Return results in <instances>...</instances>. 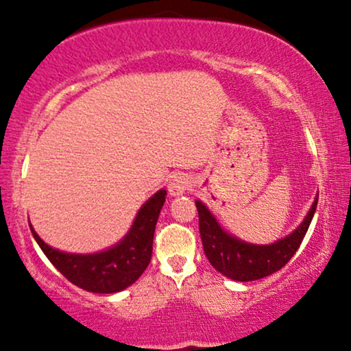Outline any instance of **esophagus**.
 I'll use <instances>...</instances> for the list:
<instances>
[{
  "instance_id": "obj_1",
  "label": "esophagus",
  "mask_w": 351,
  "mask_h": 351,
  "mask_svg": "<svg viewBox=\"0 0 351 351\" xmlns=\"http://www.w3.org/2000/svg\"><path fill=\"white\" fill-rule=\"evenodd\" d=\"M191 186V181L186 175H176L173 176L170 184H168V193L173 197H180V195H183L188 188Z\"/></svg>"
}]
</instances>
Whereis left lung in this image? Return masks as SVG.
I'll return each mask as SVG.
<instances>
[{"label":"left lung","mask_w":351,"mask_h":351,"mask_svg":"<svg viewBox=\"0 0 351 351\" xmlns=\"http://www.w3.org/2000/svg\"><path fill=\"white\" fill-rule=\"evenodd\" d=\"M195 207L199 212L200 239L210 263L223 276L234 281L249 282L276 273L292 258L310 228L317 207V194L303 221L291 234L273 244H250L237 239L236 236L223 230L221 224L204 202L195 200Z\"/></svg>","instance_id":"obj_1"}]
</instances>
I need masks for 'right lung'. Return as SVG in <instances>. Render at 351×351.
I'll use <instances>...</instances> for the list:
<instances>
[{
  "label": "right lung",
  "instance_id": "1",
  "mask_svg": "<svg viewBox=\"0 0 351 351\" xmlns=\"http://www.w3.org/2000/svg\"><path fill=\"white\" fill-rule=\"evenodd\" d=\"M165 189H158L138 210L130 231L109 249L95 254H70L54 249L30 231L36 244L62 276L75 286L95 293H115L132 286L147 268L152 256V241L160 210L165 204Z\"/></svg>",
  "mask_w": 351,
  "mask_h": 351
}]
</instances>
